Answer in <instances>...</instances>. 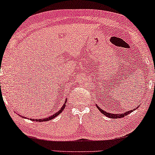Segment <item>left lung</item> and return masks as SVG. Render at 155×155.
Listing matches in <instances>:
<instances>
[{
  "label": "left lung",
  "instance_id": "1",
  "mask_svg": "<svg viewBox=\"0 0 155 155\" xmlns=\"http://www.w3.org/2000/svg\"><path fill=\"white\" fill-rule=\"evenodd\" d=\"M97 108L99 109V111H101V113L103 114L106 115L107 117H109V118H111V119H118V118H121V117H124V116H127V114H130L132 111H133L134 110H135L137 108H135L134 109H133V110H130V111H125L124 113H122V114H111V113H109V112H107V111L102 110V109L99 108L98 106H97Z\"/></svg>",
  "mask_w": 155,
  "mask_h": 155
}]
</instances>
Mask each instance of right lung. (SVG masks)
<instances>
[{"label":"right lung","instance_id":"1","mask_svg":"<svg viewBox=\"0 0 155 155\" xmlns=\"http://www.w3.org/2000/svg\"><path fill=\"white\" fill-rule=\"evenodd\" d=\"M66 101L67 100H65V102H64L63 107H61V109H60L59 111H57L56 113H55L54 114H53L52 116H50L49 117H48V118H44V119H31V120H34V121H49L51 119H53L54 118H55L56 117H57L58 115H59L60 113L62 112V111L64 110V109H65V107H66Z\"/></svg>","mask_w":155,"mask_h":155}]
</instances>
